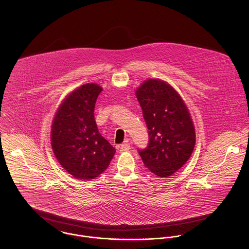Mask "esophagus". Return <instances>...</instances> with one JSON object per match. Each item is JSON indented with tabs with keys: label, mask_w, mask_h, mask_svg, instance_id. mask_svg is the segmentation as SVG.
Masks as SVG:
<instances>
[{
	"label": "esophagus",
	"mask_w": 249,
	"mask_h": 249,
	"mask_svg": "<svg viewBox=\"0 0 249 249\" xmlns=\"http://www.w3.org/2000/svg\"><path fill=\"white\" fill-rule=\"evenodd\" d=\"M122 151H126L128 149H130V144L127 143V142H124V143H122L118 146Z\"/></svg>",
	"instance_id": "34e87169"
}]
</instances>
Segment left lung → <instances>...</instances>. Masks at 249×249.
<instances>
[{"instance_id": "left-lung-1", "label": "left lung", "mask_w": 249, "mask_h": 249, "mask_svg": "<svg viewBox=\"0 0 249 249\" xmlns=\"http://www.w3.org/2000/svg\"><path fill=\"white\" fill-rule=\"evenodd\" d=\"M148 129V144L138 149L144 166L155 176L167 178L191 157L196 144L195 126L178 92L167 82L150 78L136 90Z\"/></svg>"}]
</instances>
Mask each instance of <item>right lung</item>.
Instances as JSON below:
<instances>
[{
    "label": "right lung",
    "mask_w": 249,
    "mask_h": 249,
    "mask_svg": "<svg viewBox=\"0 0 249 249\" xmlns=\"http://www.w3.org/2000/svg\"><path fill=\"white\" fill-rule=\"evenodd\" d=\"M103 88L81 85L58 107L52 124L51 143L60 165L74 178H98L109 166L116 149L98 130L94 117Z\"/></svg>",
    "instance_id": "add662e5"
}]
</instances>
